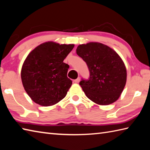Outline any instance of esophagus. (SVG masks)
<instances>
[{
	"label": "esophagus",
	"mask_w": 150,
	"mask_h": 150,
	"mask_svg": "<svg viewBox=\"0 0 150 150\" xmlns=\"http://www.w3.org/2000/svg\"><path fill=\"white\" fill-rule=\"evenodd\" d=\"M74 82L75 83H79V82H80V77H78L77 79H75V80L74 81Z\"/></svg>",
	"instance_id": "obj_1"
}]
</instances>
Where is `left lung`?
I'll return each mask as SVG.
<instances>
[{
    "mask_svg": "<svg viewBox=\"0 0 150 150\" xmlns=\"http://www.w3.org/2000/svg\"><path fill=\"white\" fill-rule=\"evenodd\" d=\"M76 52L90 71L88 80L83 79L79 83L87 98L100 105L118 100L127 80L125 66L118 53L98 42L79 45Z\"/></svg>",
    "mask_w": 150,
    "mask_h": 150,
    "instance_id": "8db88e82",
    "label": "left lung"
}]
</instances>
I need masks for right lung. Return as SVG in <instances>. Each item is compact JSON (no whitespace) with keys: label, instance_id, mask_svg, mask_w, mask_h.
Segmentation results:
<instances>
[{"label":"right lung","instance_id":"1","mask_svg":"<svg viewBox=\"0 0 150 150\" xmlns=\"http://www.w3.org/2000/svg\"><path fill=\"white\" fill-rule=\"evenodd\" d=\"M73 44L48 42L29 53L21 76L23 87L32 100L44 107L57 104L65 98L72 81L67 77L69 65L63 62Z\"/></svg>","mask_w":150,"mask_h":150}]
</instances>
